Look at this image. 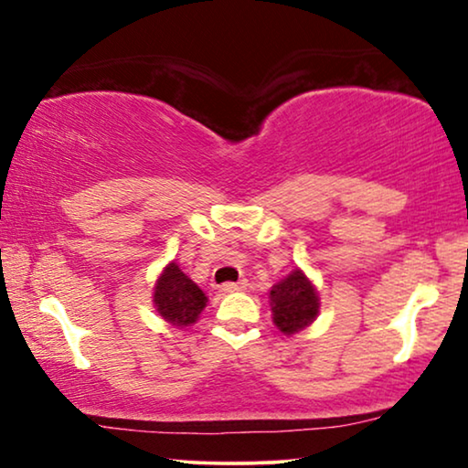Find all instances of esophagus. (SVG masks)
Listing matches in <instances>:
<instances>
[{
	"label": "esophagus",
	"mask_w": 468,
	"mask_h": 468,
	"mask_svg": "<svg viewBox=\"0 0 468 468\" xmlns=\"http://www.w3.org/2000/svg\"><path fill=\"white\" fill-rule=\"evenodd\" d=\"M247 281H236V283H223L221 290L226 293H232V292H245L247 290Z\"/></svg>",
	"instance_id": "34e87169"
}]
</instances>
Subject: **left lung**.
<instances>
[{
  "label": "left lung",
  "mask_w": 468,
  "mask_h": 468,
  "mask_svg": "<svg viewBox=\"0 0 468 468\" xmlns=\"http://www.w3.org/2000/svg\"><path fill=\"white\" fill-rule=\"evenodd\" d=\"M268 298H271L272 324L285 336L298 335L300 330L311 325L322 309L317 287L300 268H293L285 279L274 283Z\"/></svg>",
  "instance_id": "1"
}]
</instances>
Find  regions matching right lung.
Instances as JSON below:
<instances>
[{
	"instance_id": "right-lung-1",
	"label": "right lung",
	"mask_w": 468,
	"mask_h": 468,
	"mask_svg": "<svg viewBox=\"0 0 468 468\" xmlns=\"http://www.w3.org/2000/svg\"><path fill=\"white\" fill-rule=\"evenodd\" d=\"M207 293L183 272L176 261H170L164 268L153 287V306L172 328L183 330L194 325L200 313L207 309Z\"/></svg>"
}]
</instances>
